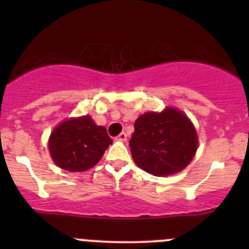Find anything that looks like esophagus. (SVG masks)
<instances>
[{
    "label": "esophagus",
    "mask_w": 249,
    "mask_h": 249,
    "mask_svg": "<svg viewBox=\"0 0 249 249\" xmlns=\"http://www.w3.org/2000/svg\"><path fill=\"white\" fill-rule=\"evenodd\" d=\"M117 140L121 141V142H126V141H127V133H126V132H121L120 135H118Z\"/></svg>",
    "instance_id": "esophagus-1"
}]
</instances>
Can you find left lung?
I'll return each instance as SVG.
<instances>
[{
  "mask_svg": "<svg viewBox=\"0 0 249 249\" xmlns=\"http://www.w3.org/2000/svg\"><path fill=\"white\" fill-rule=\"evenodd\" d=\"M197 146L193 123L183 112L171 107L160 113L141 114L129 141L136 164L157 177L181 172L193 160Z\"/></svg>",
  "mask_w": 249,
  "mask_h": 249,
  "instance_id": "8db88e82",
  "label": "left lung"
}]
</instances>
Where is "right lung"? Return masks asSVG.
<instances>
[{
	"label": "right lung",
	"instance_id": "right-lung-1",
	"mask_svg": "<svg viewBox=\"0 0 249 249\" xmlns=\"http://www.w3.org/2000/svg\"><path fill=\"white\" fill-rule=\"evenodd\" d=\"M112 140L107 129L89 116L70 118L52 131L48 140L51 157L59 168L83 172L100 162Z\"/></svg>",
	"mask_w": 249,
	"mask_h": 249
}]
</instances>
